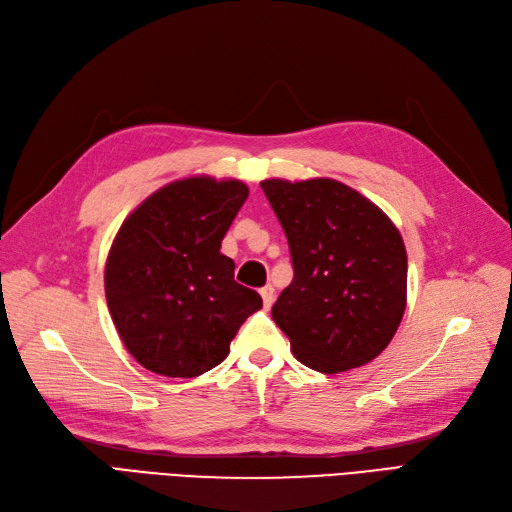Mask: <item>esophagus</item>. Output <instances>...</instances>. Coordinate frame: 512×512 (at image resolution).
Segmentation results:
<instances>
[{"instance_id":"obj_1","label":"esophagus","mask_w":512,"mask_h":512,"mask_svg":"<svg viewBox=\"0 0 512 512\" xmlns=\"http://www.w3.org/2000/svg\"><path fill=\"white\" fill-rule=\"evenodd\" d=\"M260 297H262V303H265V307L269 309L271 305H273V297H275V290H273V286H265V288H260Z\"/></svg>"}]
</instances>
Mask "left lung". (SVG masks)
I'll return each instance as SVG.
<instances>
[{
    "mask_svg": "<svg viewBox=\"0 0 512 512\" xmlns=\"http://www.w3.org/2000/svg\"><path fill=\"white\" fill-rule=\"evenodd\" d=\"M294 277L271 316L309 369L339 374L389 346L406 309L408 256L399 230L369 198L335 179H265Z\"/></svg>",
    "mask_w": 512,
    "mask_h": 512,
    "instance_id": "left-lung-1",
    "label": "left lung"
}]
</instances>
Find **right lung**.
<instances>
[{"instance_id": "1", "label": "right lung", "mask_w": 512, "mask_h": 512, "mask_svg": "<svg viewBox=\"0 0 512 512\" xmlns=\"http://www.w3.org/2000/svg\"><path fill=\"white\" fill-rule=\"evenodd\" d=\"M247 194L239 179H179L121 224L106 258V303L123 346L153 374L194 378L220 365L262 307L220 252Z\"/></svg>"}]
</instances>
